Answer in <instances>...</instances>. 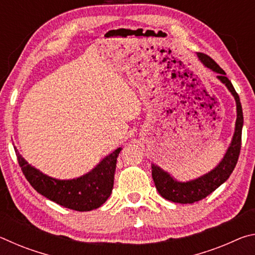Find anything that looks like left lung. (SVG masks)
I'll list each match as a JSON object with an SVG mask.
<instances>
[{"instance_id": "obj_1", "label": "left lung", "mask_w": 255, "mask_h": 255, "mask_svg": "<svg viewBox=\"0 0 255 255\" xmlns=\"http://www.w3.org/2000/svg\"><path fill=\"white\" fill-rule=\"evenodd\" d=\"M198 57L205 65L218 73V79L225 84L228 90L232 92L236 100L237 107V119L235 133L233 136L232 144L228 148L227 153L224 156L223 161L219 163V165L214 169L208 174L201 176L199 179H196L189 182H178L171 178L170 174L164 172L158 166H152V176L156 187L157 191L164 199L178 202V204H193V202L202 200L211 192L215 191L219 185L223 184L230 178L232 172L234 171L236 163L239 161L241 145H242V127H243V111L240 101V97L235 91L232 82L226 77V73L224 72L221 66L215 62L213 58H210L208 55L204 53H198Z\"/></svg>"}]
</instances>
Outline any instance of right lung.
Masks as SVG:
<instances>
[{"mask_svg":"<svg viewBox=\"0 0 255 255\" xmlns=\"http://www.w3.org/2000/svg\"><path fill=\"white\" fill-rule=\"evenodd\" d=\"M120 150L108 155L90 173L73 180L50 178L30 165L16 150L15 154L25 179L38 193L65 208L90 211L101 207L110 197Z\"/></svg>","mask_w":255,"mask_h":255,"instance_id":"add662e5","label":"right lung"}]
</instances>
